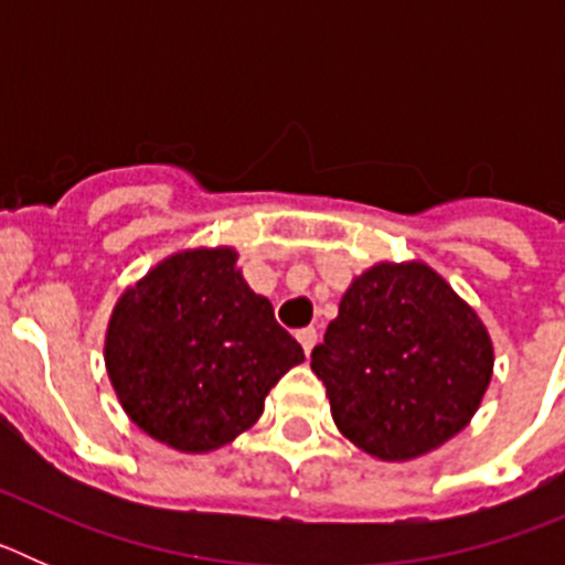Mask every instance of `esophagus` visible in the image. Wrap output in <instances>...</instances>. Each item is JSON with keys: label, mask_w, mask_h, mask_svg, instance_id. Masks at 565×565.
<instances>
[{"label": "esophagus", "mask_w": 565, "mask_h": 565, "mask_svg": "<svg viewBox=\"0 0 565 565\" xmlns=\"http://www.w3.org/2000/svg\"><path fill=\"white\" fill-rule=\"evenodd\" d=\"M297 339H299V344H302V351H306V356H308V353L313 351V344H317V331H313V328H302V331H297Z\"/></svg>", "instance_id": "1"}]
</instances>
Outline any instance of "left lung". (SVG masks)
Segmentation results:
<instances>
[{
	"label": "left lung",
	"mask_w": 565,
	"mask_h": 565,
	"mask_svg": "<svg viewBox=\"0 0 565 565\" xmlns=\"http://www.w3.org/2000/svg\"><path fill=\"white\" fill-rule=\"evenodd\" d=\"M492 364L478 313L416 259L379 263L353 279L311 353L339 433L382 461H411L461 433Z\"/></svg>",
	"instance_id": "8db88e82"
}]
</instances>
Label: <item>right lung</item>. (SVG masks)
<instances>
[{"instance_id": "1", "label": "right lung", "mask_w": 565, "mask_h": 565, "mask_svg": "<svg viewBox=\"0 0 565 565\" xmlns=\"http://www.w3.org/2000/svg\"><path fill=\"white\" fill-rule=\"evenodd\" d=\"M302 359L226 246L161 259L115 302L104 339L124 413L181 452H212L246 433Z\"/></svg>"}]
</instances>
